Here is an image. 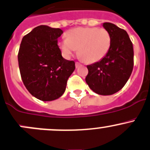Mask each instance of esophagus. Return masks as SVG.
Returning <instances> with one entry per match:
<instances>
[{"mask_svg": "<svg viewBox=\"0 0 150 150\" xmlns=\"http://www.w3.org/2000/svg\"><path fill=\"white\" fill-rule=\"evenodd\" d=\"M81 65V64L80 63V62H75V67H76V68H78V67H80Z\"/></svg>", "mask_w": 150, "mask_h": 150, "instance_id": "34e87169", "label": "esophagus"}]
</instances>
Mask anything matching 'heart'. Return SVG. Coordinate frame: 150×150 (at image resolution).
Listing matches in <instances>:
<instances>
[{
    "instance_id": "obj_1",
    "label": "heart",
    "mask_w": 150,
    "mask_h": 150,
    "mask_svg": "<svg viewBox=\"0 0 150 150\" xmlns=\"http://www.w3.org/2000/svg\"><path fill=\"white\" fill-rule=\"evenodd\" d=\"M111 42V35L107 29L81 27L69 30L67 38L59 41V46L64 57H71L78 49V55L84 62L95 63L105 57Z\"/></svg>"
}]
</instances>
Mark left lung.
I'll use <instances>...</instances> for the list:
<instances>
[{"label": "left lung", "instance_id": "left-lung-1", "mask_svg": "<svg viewBox=\"0 0 150 150\" xmlns=\"http://www.w3.org/2000/svg\"><path fill=\"white\" fill-rule=\"evenodd\" d=\"M111 35L110 50L100 62L88 65L86 82L95 93L110 95L123 88L133 69V43L127 32L116 25L104 23Z\"/></svg>", "mask_w": 150, "mask_h": 150}]
</instances>
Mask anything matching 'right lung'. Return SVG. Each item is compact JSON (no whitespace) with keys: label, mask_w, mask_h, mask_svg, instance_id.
Returning <instances> with one entry per match:
<instances>
[{"label":"right lung","mask_w":150,"mask_h":150,"mask_svg":"<svg viewBox=\"0 0 150 150\" xmlns=\"http://www.w3.org/2000/svg\"><path fill=\"white\" fill-rule=\"evenodd\" d=\"M62 29L34 28L23 36L18 52L22 81L28 91L42 101L59 98L75 69L74 61L64 59L58 45Z\"/></svg>","instance_id":"add662e5"}]
</instances>
